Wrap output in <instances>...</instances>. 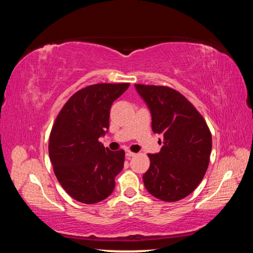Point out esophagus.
<instances>
[{
    "label": "esophagus",
    "instance_id": "1",
    "mask_svg": "<svg viewBox=\"0 0 253 253\" xmlns=\"http://www.w3.org/2000/svg\"><path fill=\"white\" fill-rule=\"evenodd\" d=\"M136 154L135 153H132V152H130V151H127L126 152V157L127 158H130V157H132V156H135Z\"/></svg>",
    "mask_w": 253,
    "mask_h": 253
}]
</instances>
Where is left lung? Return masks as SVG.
<instances>
[{
	"mask_svg": "<svg viewBox=\"0 0 253 253\" xmlns=\"http://www.w3.org/2000/svg\"><path fill=\"white\" fill-rule=\"evenodd\" d=\"M152 114V129L162 134L163 146L148 154L151 165L143 175L153 196L176 202L190 195L207 172L212 135L207 122L182 93L166 85L135 84Z\"/></svg>",
	"mask_w": 253,
	"mask_h": 253,
	"instance_id": "obj_1",
	"label": "left lung"
}]
</instances>
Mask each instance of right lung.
Here are the masks:
<instances>
[{
	"label": "right lung",
	"instance_id": "right-lung-1",
	"mask_svg": "<svg viewBox=\"0 0 253 253\" xmlns=\"http://www.w3.org/2000/svg\"><path fill=\"white\" fill-rule=\"evenodd\" d=\"M129 84H97L74 93L58 114L50 132L53 172L72 199L93 204L113 193L125 152H111L99 142L109 128L113 102Z\"/></svg>",
	"mask_w": 253,
	"mask_h": 253
}]
</instances>
